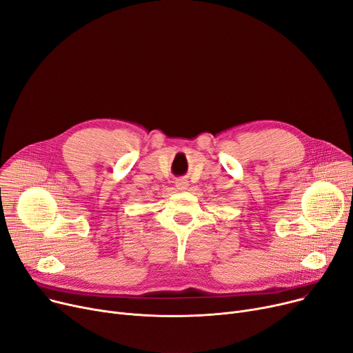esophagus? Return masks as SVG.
I'll return each mask as SVG.
<instances>
[{"instance_id":"1","label":"esophagus","mask_w":353,"mask_h":353,"mask_svg":"<svg viewBox=\"0 0 353 353\" xmlns=\"http://www.w3.org/2000/svg\"><path fill=\"white\" fill-rule=\"evenodd\" d=\"M174 184H176V188H177L179 190H186L188 186H189V181H188L186 179H177V180L174 181Z\"/></svg>"}]
</instances>
